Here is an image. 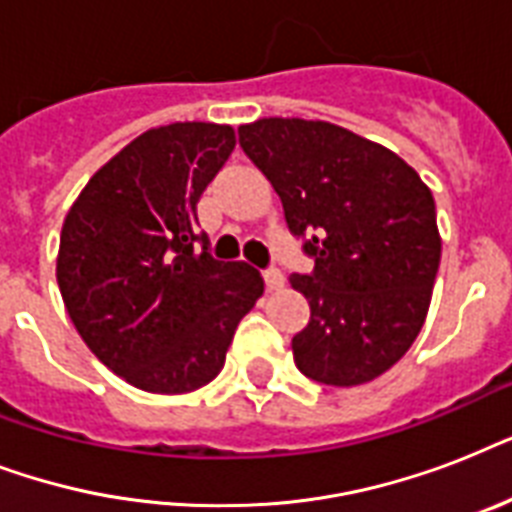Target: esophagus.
<instances>
[{
	"instance_id": "34e87169",
	"label": "esophagus",
	"mask_w": 512,
	"mask_h": 512,
	"mask_svg": "<svg viewBox=\"0 0 512 512\" xmlns=\"http://www.w3.org/2000/svg\"><path fill=\"white\" fill-rule=\"evenodd\" d=\"M263 279H265V287L268 289H281L284 287V273L279 271V268H265L263 271Z\"/></svg>"
}]
</instances>
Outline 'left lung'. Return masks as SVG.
<instances>
[{"mask_svg": "<svg viewBox=\"0 0 512 512\" xmlns=\"http://www.w3.org/2000/svg\"><path fill=\"white\" fill-rule=\"evenodd\" d=\"M239 146L279 193L313 271L289 281L311 305L297 369L350 388L388 372L428 316L441 263L436 201L393 151L327 122L260 119Z\"/></svg>", "mask_w": 512, "mask_h": 512, "instance_id": "obj_1", "label": "left lung"}]
</instances>
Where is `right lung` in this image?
Wrapping results in <instances>:
<instances>
[{"label": "right lung", "mask_w": 512, "mask_h": 512, "mask_svg": "<svg viewBox=\"0 0 512 512\" xmlns=\"http://www.w3.org/2000/svg\"><path fill=\"white\" fill-rule=\"evenodd\" d=\"M233 146L225 124L143 132L92 175L63 223L58 287L76 332L148 393L215 380L239 321L263 295L252 265L209 255L196 217Z\"/></svg>", "instance_id": "right-lung-1"}]
</instances>
